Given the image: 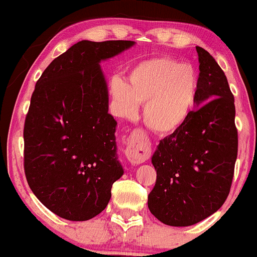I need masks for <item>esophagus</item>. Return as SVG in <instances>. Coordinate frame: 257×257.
Here are the masks:
<instances>
[{
    "mask_svg": "<svg viewBox=\"0 0 257 257\" xmlns=\"http://www.w3.org/2000/svg\"><path fill=\"white\" fill-rule=\"evenodd\" d=\"M124 153L129 163L133 166H139L150 157L151 147L146 140H144V138L139 137V135H133L129 139L128 146H126Z\"/></svg>",
    "mask_w": 257,
    "mask_h": 257,
    "instance_id": "esophagus-1",
    "label": "esophagus"
}]
</instances>
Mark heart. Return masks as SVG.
Returning a JSON list of instances; mask_svg holds the SVG:
<instances>
[{
	"mask_svg": "<svg viewBox=\"0 0 257 257\" xmlns=\"http://www.w3.org/2000/svg\"><path fill=\"white\" fill-rule=\"evenodd\" d=\"M111 106L116 116L133 118L139 105L150 131L169 135L186 124L196 107L199 78L191 65L167 57L140 61L128 72L126 82H110Z\"/></svg>",
	"mask_w": 257,
	"mask_h": 257,
	"instance_id": "b5f03b06",
	"label": "heart"
}]
</instances>
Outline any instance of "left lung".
Here are the masks:
<instances>
[{"label":"left lung","mask_w":257,"mask_h":257,"mask_svg":"<svg viewBox=\"0 0 257 257\" xmlns=\"http://www.w3.org/2000/svg\"><path fill=\"white\" fill-rule=\"evenodd\" d=\"M199 61L197 106L186 124L159 141L152 156L157 180L149 209L168 226L200 222L222 206L238 152L234 98L219 64L196 47Z\"/></svg>","instance_id":"8db88e82"}]
</instances>
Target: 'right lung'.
<instances>
[{"label": "right lung", "mask_w": 257, "mask_h": 257, "mask_svg": "<svg viewBox=\"0 0 257 257\" xmlns=\"http://www.w3.org/2000/svg\"><path fill=\"white\" fill-rule=\"evenodd\" d=\"M134 44L79 41L49 64L32 93L24 126L26 180L63 219L87 221L101 213L124 173L100 63Z\"/></svg>", "instance_id": "1"}]
</instances>
